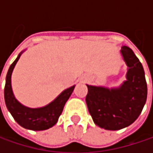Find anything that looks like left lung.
Listing matches in <instances>:
<instances>
[{"label": "left lung", "instance_id": "left-lung-1", "mask_svg": "<svg viewBox=\"0 0 153 153\" xmlns=\"http://www.w3.org/2000/svg\"><path fill=\"white\" fill-rule=\"evenodd\" d=\"M120 54L128 66L126 80L111 88L87 85L88 111L95 124L106 130H119L135 122L147 99V84L142 64L128 47H121Z\"/></svg>", "mask_w": 153, "mask_h": 153}]
</instances>
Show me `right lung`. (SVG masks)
I'll return each mask as SVG.
<instances>
[{
    "label": "right lung",
    "mask_w": 153,
    "mask_h": 153,
    "mask_svg": "<svg viewBox=\"0 0 153 153\" xmlns=\"http://www.w3.org/2000/svg\"><path fill=\"white\" fill-rule=\"evenodd\" d=\"M23 52L24 51L19 53L15 61L9 68L4 88L5 104L14 120L21 127L34 131L46 130L56 124L58 118L63 111L64 106L71 97L75 85L65 89L59 96H57L52 102L45 106L39 108L25 106L17 101L11 87L12 72Z\"/></svg>",
    "instance_id": "obj_1"
}]
</instances>
